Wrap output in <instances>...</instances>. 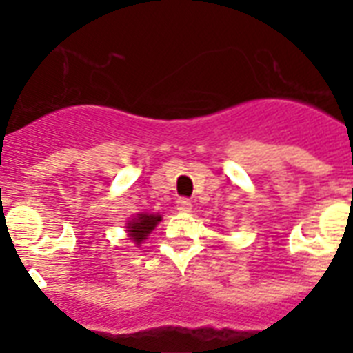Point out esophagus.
<instances>
[{"label": "esophagus", "instance_id": "1", "mask_svg": "<svg viewBox=\"0 0 353 353\" xmlns=\"http://www.w3.org/2000/svg\"><path fill=\"white\" fill-rule=\"evenodd\" d=\"M192 203L187 198H179L176 199V210L179 212H191Z\"/></svg>", "mask_w": 353, "mask_h": 353}]
</instances>
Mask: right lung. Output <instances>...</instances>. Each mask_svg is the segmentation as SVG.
<instances>
[{
    "mask_svg": "<svg viewBox=\"0 0 353 353\" xmlns=\"http://www.w3.org/2000/svg\"><path fill=\"white\" fill-rule=\"evenodd\" d=\"M161 215L155 214H138L132 221L127 223V233H129L130 240L134 244H143V240H146L148 233L155 230L159 223H161Z\"/></svg>",
    "mask_w": 353,
    "mask_h": 353,
    "instance_id": "1",
    "label": "right lung"
}]
</instances>
